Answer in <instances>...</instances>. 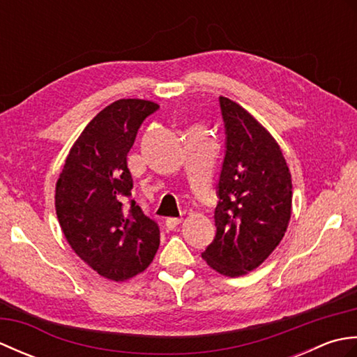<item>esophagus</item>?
Here are the masks:
<instances>
[{"mask_svg": "<svg viewBox=\"0 0 357 357\" xmlns=\"http://www.w3.org/2000/svg\"><path fill=\"white\" fill-rule=\"evenodd\" d=\"M181 222H183V219H181V218H167L165 219V227L169 230H174Z\"/></svg>", "mask_w": 357, "mask_h": 357, "instance_id": "obj_1", "label": "esophagus"}]
</instances>
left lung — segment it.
Listing matches in <instances>:
<instances>
[{
	"mask_svg": "<svg viewBox=\"0 0 357 357\" xmlns=\"http://www.w3.org/2000/svg\"><path fill=\"white\" fill-rule=\"evenodd\" d=\"M225 155L216 185V236L202 257L236 278L267 259L291 215V174L273 136L229 98L219 96Z\"/></svg>",
	"mask_w": 357,
	"mask_h": 357,
	"instance_id": "8db88e82",
	"label": "left lung"
}]
</instances>
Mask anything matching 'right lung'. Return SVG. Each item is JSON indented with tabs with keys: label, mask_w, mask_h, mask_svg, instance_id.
I'll return each mask as SVG.
<instances>
[{
	"label": "right lung",
	"mask_w": 357,
	"mask_h": 357,
	"mask_svg": "<svg viewBox=\"0 0 357 357\" xmlns=\"http://www.w3.org/2000/svg\"><path fill=\"white\" fill-rule=\"evenodd\" d=\"M158 109L144 100L107 105L73 144L56 183V216L67 242L98 275L116 282L146 270L159 247V225L132 199L127 169L141 124Z\"/></svg>",
	"instance_id": "right-lung-1"
}]
</instances>
